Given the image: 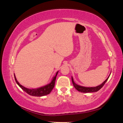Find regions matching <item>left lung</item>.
Listing matches in <instances>:
<instances>
[{
    "label": "left lung",
    "instance_id": "obj_1",
    "mask_svg": "<svg viewBox=\"0 0 123 123\" xmlns=\"http://www.w3.org/2000/svg\"><path fill=\"white\" fill-rule=\"evenodd\" d=\"M110 75L108 76V78L106 79V80L104 81L102 83L101 85H99V86H96V87H84V86H80V85H77L74 82L73 78L72 76V83L73 84V86L76 88V89H77L78 91L82 93H92V92H96L98 91L99 90H100L102 87H103V86L106 83V82L107 81L108 79L110 77Z\"/></svg>",
    "mask_w": 123,
    "mask_h": 123
}]
</instances>
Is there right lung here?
<instances>
[{"mask_svg": "<svg viewBox=\"0 0 123 123\" xmlns=\"http://www.w3.org/2000/svg\"><path fill=\"white\" fill-rule=\"evenodd\" d=\"M58 72H59V71L57 72V73L55 74V75L53 77L51 81V82H50L49 84L45 85V86L39 87V88H32V89L26 88V87H24L23 86H22V85H20L19 83L18 82L17 80L15 75H14V79H15V81L17 84V85L23 89V90L26 93H28V94L31 95V96H35V97H42V96H44V95L50 94V93L51 91L53 90V89L54 87V86H55L56 78Z\"/></svg>", "mask_w": 123, "mask_h": 123, "instance_id": "add662e5", "label": "right lung"}]
</instances>
